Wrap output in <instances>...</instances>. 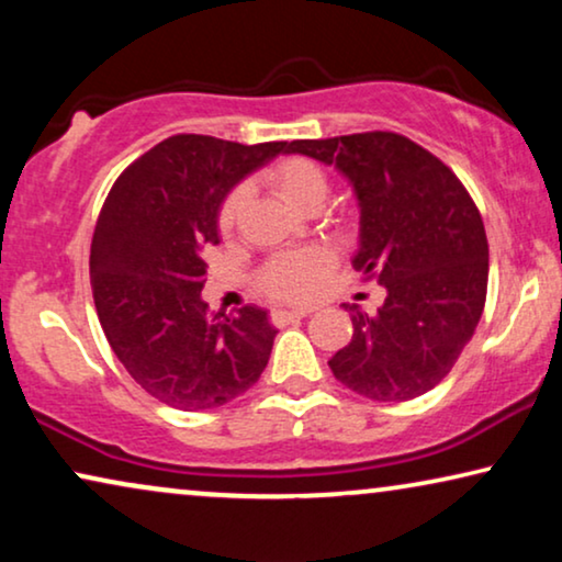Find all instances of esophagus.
Instances as JSON below:
<instances>
[{"mask_svg":"<svg viewBox=\"0 0 562 562\" xmlns=\"http://www.w3.org/2000/svg\"><path fill=\"white\" fill-rule=\"evenodd\" d=\"M310 312L312 310H302V306H299V310H273L271 319H273V325H289V322L306 317Z\"/></svg>","mask_w":562,"mask_h":562,"instance_id":"esophagus-1","label":"esophagus"}]
</instances>
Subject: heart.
<instances>
[{"instance_id": "1", "label": "heart", "mask_w": 562, "mask_h": 562, "mask_svg": "<svg viewBox=\"0 0 562 562\" xmlns=\"http://www.w3.org/2000/svg\"><path fill=\"white\" fill-rule=\"evenodd\" d=\"M266 183L283 204L299 214L319 212L329 196V181L317 164L306 158H286L268 168ZM245 204V189H235L225 199L220 212V227L229 229L237 222ZM327 268V256L322 250H299L268 263L263 273V289L279 299H299L310 294L314 283Z\"/></svg>"}]
</instances>
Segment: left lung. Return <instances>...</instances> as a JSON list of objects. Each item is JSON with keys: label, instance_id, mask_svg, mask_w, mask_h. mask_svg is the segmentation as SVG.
Listing matches in <instances>:
<instances>
[{"label": "left lung", "instance_id": "1", "mask_svg": "<svg viewBox=\"0 0 562 562\" xmlns=\"http://www.w3.org/2000/svg\"><path fill=\"white\" fill-rule=\"evenodd\" d=\"M291 153L335 166L358 199L363 276L386 299L350 306L352 340L329 358L335 379L373 402L435 389L471 340L486 304V229L463 183L432 153L396 133L294 140Z\"/></svg>", "mask_w": 562, "mask_h": 562}]
</instances>
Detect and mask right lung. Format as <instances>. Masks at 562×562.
Listing matches in <instances>:
<instances>
[{
	"mask_svg": "<svg viewBox=\"0 0 562 562\" xmlns=\"http://www.w3.org/2000/svg\"><path fill=\"white\" fill-rule=\"evenodd\" d=\"M281 153L291 145L173 135L114 181L99 214L89 260L99 322L137 386L173 409L233 402L271 358L268 312H210L202 289L227 194Z\"/></svg>",
	"mask_w": 562,
	"mask_h": 562,
	"instance_id": "1",
	"label": "right lung"
}]
</instances>
